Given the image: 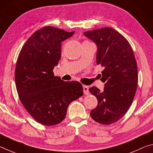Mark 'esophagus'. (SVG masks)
Here are the masks:
<instances>
[{
	"label": "esophagus",
	"mask_w": 153,
	"mask_h": 153,
	"mask_svg": "<svg viewBox=\"0 0 153 153\" xmlns=\"http://www.w3.org/2000/svg\"><path fill=\"white\" fill-rule=\"evenodd\" d=\"M82 88H83L84 94L85 95H89V87L86 86V85H83Z\"/></svg>",
	"instance_id": "esophagus-1"
}]
</instances>
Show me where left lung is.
<instances>
[{"label":"left lung","instance_id":"left-lung-1","mask_svg":"<svg viewBox=\"0 0 153 153\" xmlns=\"http://www.w3.org/2000/svg\"><path fill=\"white\" fill-rule=\"evenodd\" d=\"M83 34L97 45L96 62L104 68L101 78L105 83L103 91L96 87L89 90L98 101L90 115L100 124H113L126 114L137 89L138 68L133 50L128 40L111 27Z\"/></svg>","mask_w":153,"mask_h":153}]
</instances>
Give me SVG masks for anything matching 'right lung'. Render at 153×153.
<instances>
[{"label":"right lung","mask_w":153,"mask_h":153,"mask_svg":"<svg viewBox=\"0 0 153 153\" xmlns=\"http://www.w3.org/2000/svg\"><path fill=\"white\" fill-rule=\"evenodd\" d=\"M74 33L44 27L27 40L18 56L15 80L19 97L31 117L43 125L63 121L69 104L83 95L80 82H65L53 73L61 58L62 42Z\"/></svg>","instance_id":"1"}]
</instances>
